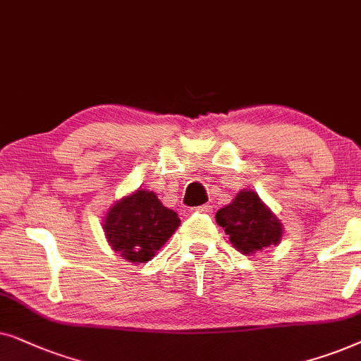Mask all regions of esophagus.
Masks as SVG:
<instances>
[{"label": "esophagus", "instance_id": "esophagus-1", "mask_svg": "<svg viewBox=\"0 0 361 361\" xmlns=\"http://www.w3.org/2000/svg\"><path fill=\"white\" fill-rule=\"evenodd\" d=\"M193 211H195V213H200V214H211V213H213V206L203 204V206H198V208H195Z\"/></svg>", "mask_w": 361, "mask_h": 361}]
</instances>
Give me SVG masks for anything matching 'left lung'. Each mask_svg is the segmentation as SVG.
Listing matches in <instances>:
<instances>
[{
    "label": "left lung",
    "mask_w": 361,
    "mask_h": 361,
    "mask_svg": "<svg viewBox=\"0 0 361 361\" xmlns=\"http://www.w3.org/2000/svg\"><path fill=\"white\" fill-rule=\"evenodd\" d=\"M216 223L229 234V241L243 254H256L277 246L282 223L251 190L239 191L233 203L216 213Z\"/></svg>",
    "instance_id": "left-lung-1"
}]
</instances>
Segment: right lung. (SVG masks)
I'll return each mask as SVG.
<instances>
[{
  "mask_svg": "<svg viewBox=\"0 0 361 361\" xmlns=\"http://www.w3.org/2000/svg\"><path fill=\"white\" fill-rule=\"evenodd\" d=\"M180 226L173 209L161 204L153 191L137 190L109 209L104 219L105 238L114 251L133 264H145Z\"/></svg>",
  "mask_w": 361,
  "mask_h": 361,
  "instance_id": "obj_1",
  "label": "right lung"
}]
</instances>
